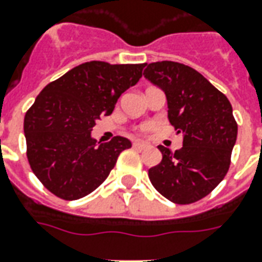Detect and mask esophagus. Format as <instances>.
Instances as JSON below:
<instances>
[{
	"label": "esophagus",
	"mask_w": 262,
	"mask_h": 262,
	"mask_svg": "<svg viewBox=\"0 0 262 262\" xmlns=\"http://www.w3.org/2000/svg\"><path fill=\"white\" fill-rule=\"evenodd\" d=\"M133 147H135V149L143 150V149H146V147H147V144L142 143V142H133Z\"/></svg>",
	"instance_id": "1"
}]
</instances>
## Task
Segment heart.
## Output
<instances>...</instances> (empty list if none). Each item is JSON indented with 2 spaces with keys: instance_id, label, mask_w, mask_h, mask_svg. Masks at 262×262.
<instances>
[{
  "instance_id": "1",
  "label": "heart",
  "mask_w": 262,
  "mask_h": 262,
  "mask_svg": "<svg viewBox=\"0 0 262 262\" xmlns=\"http://www.w3.org/2000/svg\"><path fill=\"white\" fill-rule=\"evenodd\" d=\"M143 130H146V127H143V129H142V130H140V132H143Z\"/></svg>"
}]
</instances>
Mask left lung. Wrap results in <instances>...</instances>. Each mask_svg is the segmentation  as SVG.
Returning <instances> with one entry per match:
<instances>
[{
  "label": "left lung",
  "mask_w": 262,
  "mask_h": 262,
  "mask_svg": "<svg viewBox=\"0 0 262 262\" xmlns=\"http://www.w3.org/2000/svg\"><path fill=\"white\" fill-rule=\"evenodd\" d=\"M144 78L166 93L169 120L183 133V147L159 146L162 162L149 169L157 191L176 204L210 194L226 177L237 140V122L224 93L200 72L179 62L144 63Z\"/></svg>",
  "instance_id": "left-lung-1"
}]
</instances>
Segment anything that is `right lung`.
<instances>
[{
	"label": "right lung",
	"mask_w": 262,
	"mask_h": 262,
	"mask_svg": "<svg viewBox=\"0 0 262 262\" xmlns=\"http://www.w3.org/2000/svg\"><path fill=\"white\" fill-rule=\"evenodd\" d=\"M144 63L111 65L91 61L43 88L25 113L29 166L49 191L78 200L99 187L119 155L132 147L126 137L96 143L95 122L109 116L119 96L142 78Z\"/></svg>",
	"instance_id": "obj_1"
}]
</instances>
